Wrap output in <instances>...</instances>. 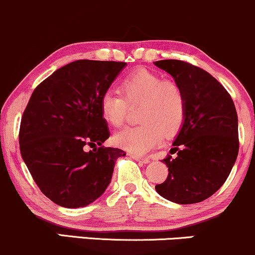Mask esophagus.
<instances>
[{
  "label": "esophagus",
  "instance_id": "esophagus-1",
  "mask_svg": "<svg viewBox=\"0 0 255 255\" xmlns=\"http://www.w3.org/2000/svg\"><path fill=\"white\" fill-rule=\"evenodd\" d=\"M129 156L133 158V159L137 160V162H141L144 163V164H146V163L150 162V159H148L147 157H142V156H137V154H134V153H129Z\"/></svg>",
  "mask_w": 255,
  "mask_h": 255
}]
</instances>
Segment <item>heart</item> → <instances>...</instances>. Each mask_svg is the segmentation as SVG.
Here are the masks:
<instances>
[{"mask_svg":"<svg viewBox=\"0 0 255 255\" xmlns=\"http://www.w3.org/2000/svg\"><path fill=\"white\" fill-rule=\"evenodd\" d=\"M120 93L107 92L102 97L104 120L114 127H121L129 108L139 107L134 127L118 131L116 145L134 154H142L162 141L176 135L186 119L187 101L182 87L171 80L148 71H136L121 83Z\"/></svg>","mask_w":255,"mask_h":255,"instance_id":"1","label":"heart"}]
</instances>
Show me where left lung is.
<instances>
[{"label": "left lung", "mask_w": 255, "mask_h": 255, "mask_svg": "<svg viewBox=\"0 0 255 255\" xmlns=\"http://www.w3.org/2000/svg\"><path fill=\"white\" fill-rule=\"evenodd\" d=\"M154 66L175 79L186 95V119L163 162L168 177L156 186L163 198L177 204L200 203L223 186L239 153L238 113L231 96L217 79L180 60Z\"/></svg>", "instance_id": "obj_1"}]
</instances>
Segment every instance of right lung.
<instances>
[{
	"mask_svg": "<svg viewBox=\"0 0 255 255\" xmlns=\"http://www.w3.org/2000/svg\"><path fill=\"white\" fill-rule=\"evenodd\" d=\"M125 66L93 60L66 64L38 85L22 114L20 153L38 188L60 206L93 203L126 154L102 145L110 131L101 110L102 97Z\"/></svg>",
	"mask_w": 255,
	"mask_h": 255,
	"instance_id": "obj_1",
	"label": "right lung"
}]
</instances>
